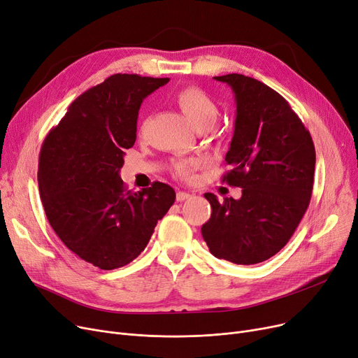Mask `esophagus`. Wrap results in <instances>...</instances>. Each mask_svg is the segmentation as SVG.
<instances>
[{
	"instance_id": "34e87169",
	"label": "esophagus",
	"mask_w": 358,
	"mask_h": 358,
	"mask_svg": "<svg viewBox=\"0 0 358 358\" xmlns=\"http://www.w3.org/2000/svg\"><path fill=\"white\" fill-rule=\"evenodd\" d=\"M189 198H192V195H191V194H188V192L179 191V192L176 194V201H178V202H182V201H185V199H189Z\"/></svg>"
}]
</instances>
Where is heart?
Here are the masks:
<instances>
[{
    "mask_svg": "<svg viewBox=\"0 0 358 358\" xmlns=\"http://www.w3.org/2000/svg\"><path fill=\"white\" fill-rule=\"evenodd\" d=\"M176 101L185 116L195 129L211 128L218 117V106L215 100L198 87H188L178 93ZM199 162H179L175 166V173L188 179L195 169L199 167Z\"/></svg>",
    "mask_w": 358,
    "mask_h": 358,
    "instance_id": "heart-1",
    "label": "heart"
}]
</instances>
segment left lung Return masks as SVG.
I'll return each mask as SVG.
<instances>
[{"label":"left lung","instance_id":"obj_1","mask_svg":"<svg viewBox=\"0 0 358 358\" xmlns=\"http://www.w3.org/2000/svg\"><path fill=\"white\" fill-rule=\"evenodd\" d=\"M234 93L236 121L223 182L242 188L239 199L206 194L211 217L201 233L215 258L259 264L278 253L309 207L316 152L310 132L288 101L242 74L214 77Z\"/></svg>","mask_w":358,"mask_h":358}]
</instances>
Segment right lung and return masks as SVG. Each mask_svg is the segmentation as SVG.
Instances as JSON below:
<instances>
[{
  "instance_id": "add662e5",
  "label": "right lung",
  "mask_w": 358,
  "mask_h": 358,
  "mask_svg": "<svg viewBox=\"0 0 358 358\" xmlns=\"http://www.w3.org/2000/svg\"><path fill=\"white\" fill-rule=\"evenodd\" d=\"M169 78L113 74L80 94L39 155V194L49 224L77 257L100 269L128 265L173 206L172 186L128 191L119 170L137 138L143 100Z\"/></svg>"
}]
</instances>
